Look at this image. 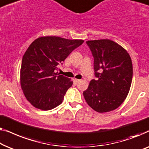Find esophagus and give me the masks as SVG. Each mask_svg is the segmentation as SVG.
Wrapping results in <instances>:
<instances>
[{
  "label": "esophagus",
  "instance_id": "1",
  "mask_svg": "<svg viewBox=\"0 0 149 149\" xmlns=\"http://www.w3.org/2000/svg\"><path fill=\"white\" fill-rule=\"evenodd\" d=\"M73 80H74V81L75 83H78V82H79V81H80L81 80L80 79H76V78H74V79H73Z\"/></svg>",
  "mask_w": 149,
  "mask_h": 149
}]
</instances>
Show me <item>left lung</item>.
<instances>
[{"mask_svg": "<svg viewBox=\"0 0 149 149\" xmlns=\"http://www.w3.org/2000/svg\"><path fill=\"white\" fill-rule=\"evenodd\" d=\"M98 79H92L83 95L87 104L98 113L113 111L128 95L132 80V63L126 50L109 39L88 40Z\"/></svg>", "mask_w": 149, "mask_h": 149, "instance_id": "left-lung-1", "label": "left lung"}]
</instances>
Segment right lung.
I'll use <instances>...</instances> for the list:
<instances>
[{
	"label": "right lung",
	"mask_w": 149,
	"mask_h": 149,
	"mask_svg": "<svg viewBox=\"0 0 149 149\" xmlns=\"http://www.w3.org/2000/svg\"><path fill=\"white\" fill-rule=\"evenodd\" d=\"M83 42V40L42 36L28 48L22 58L20 84L26 99L35 108L47 111L61 104L73 81L56 70Z\"/></svg>",
	"instance_id": "right-lung-1"
}]
</instances>
